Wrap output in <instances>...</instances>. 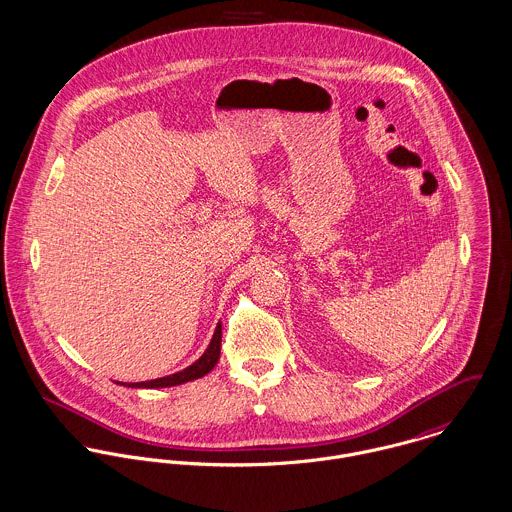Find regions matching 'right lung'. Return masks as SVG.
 Returning <instances> with one entry per match:
<instances>
[{"label": "right lung", "instance_id": "1", "mask_svg": "<svg viewBox=\"0 0 512 512\" xmlns=\"http://www.w3.org/2000/svg\"><path fill=\"white\" fill-rule=\"evenodd\" d=\"M221 336H223V328L221 323L215 328V334L207 346V350L201 354L199 360H195L191 366H187L182 372L172 373L166 377H158V379H150V381H139V383H119V385H127V387H137V389H160V387H174V385H182L187 381L199 379L203 375L211 372L221 356Z\"/></svg>", "mask_w": 512, "mask_h": 512}]
</instances>
